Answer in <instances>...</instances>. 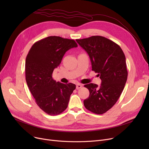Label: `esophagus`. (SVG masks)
<instances>
[{"label": "esophagus", "mask_w": 149, "mask_h": 149, "mask_svg": "<svg viewBox=\"0 0 149 149\" xmlns=\"http://www.w3.org/2000/svg\"><path fill=\"white\" fill-rule=\"evenodd\" d=\"M81 88H82V85L81 84H77L76 86V89H79Z\"/></svg>", "instance_id": "1"}]
</instances>
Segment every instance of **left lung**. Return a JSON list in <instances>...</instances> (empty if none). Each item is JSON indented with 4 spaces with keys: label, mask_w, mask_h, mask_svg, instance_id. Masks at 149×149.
Masks as SVG:
<instances>
[{
    "label": "left lung",
    "mask_w": 149,
    "mask_h": 149,
    "mask_svg": "<svg viewBox=\"0 0 149 149\" xmlns=\"http://www.w3.org/2000/svg\"><path fill=\"white\" fill-rule=\"evenodd\" d=\"M76 41L88 54L92 70L101 80L99 88L93 83L84 85L89 91V97L83 101L84 107L94 113L103 114L116 103L126 83V57L118 45L103 36Z\"/></svg>",
    "instance_id": "1"
}]
</instances>
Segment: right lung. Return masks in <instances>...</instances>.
I'll return each instance as SVG.
<instances>
[{"mask_svg":"<svg viewBox=\"0 0 149 149\" xmlns=\"http://www.w3.org/2000/svg\"><path fill=\"white\" fill-rule=\"evenodd\" d=\"M77 46L72 39L49 36L36 42L27 55L25 76L28 86L38 106L49 115H57L66 110L76 88L73 83L56 82L52 73L66 52Z\"/></svg>","mask_w":149,"mask_h":149,"instance_id":"add662e5","label":"right lung"}]
</instances>
